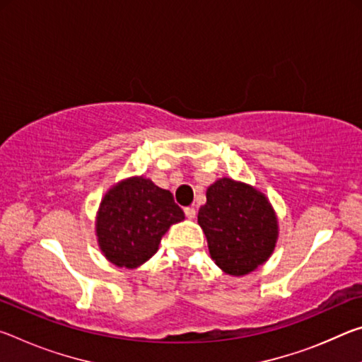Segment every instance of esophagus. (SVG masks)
<instances>
[{"label": "esophagus", "instance_id": "1", "mask_svg": "<svg viewBox=\"0 0 362 362\" xmlns=\"http://www.w3.org/2000/svg\"><path fill=\"white\" fill-rule=\"evenodd\" d=\"M185 216H187V218H194L196 217V209L194 207H185Z\"/></svg>", "mask_w": 362, "mask_h": 362}]
</instances>
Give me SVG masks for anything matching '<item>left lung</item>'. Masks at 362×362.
Instances as JSON below:
<instances>
[{"mask_svg":"<svg viewBox=\"0 0 362 362\" xmlns=\"http://www.w3.org/2000/svg\"><path fill=\"white\" fill-rule=\"evenodd\" d=\"M198 212L212 260L225 273L243 276L272 255L278 223L268 199L257 189L231 179L207 188Z\"/></svg>","mask_w":362,"mask_h":362,"instance_id":"obj_1","label":"left lung"}]
</instances>
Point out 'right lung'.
<instances>
[{
    "label": "right lung",
    "instance_id": "right-lung-1",
    "mask_svg": "<svg viewBox=\"0 0 362 362\" xmlns=\"http://www.w3.org/2000/svg\"><path fill=\"white\" fill-rule=\"evenodd\" d=\"M185 218L169 189L136 177L113 187L105 194L97 238L107 259L116 267L136 268L156 252L164 233Z\"/></svg>",
    "mask_w": 362,
    "mask_h": 362
}]
</instances>
